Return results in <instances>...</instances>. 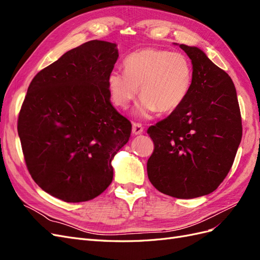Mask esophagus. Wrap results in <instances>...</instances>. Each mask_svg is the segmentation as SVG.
<instances>
[{"label": "esophagus", "mask_w": 260, "mask_h": 260, "mask_svg": "<svg viewBox=\"0 0 260 260\" xmlns=\"http://www.w3.org/2000/svg\"><path fill=\"white\" fill-rule=\"evenodd\" d=\"M143 132V127L141 123H137V122H133L132 123V133L135 136L141 135V133Z\"/></svg>", "instance_id": "34e87169"}]
</instances>
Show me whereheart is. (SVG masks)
<instances>
[{
  "mask_svg": "<svg viewBox=\"0 0 260 260\" xmlns=\"http://www.w3.org/2000/svg\"><path fill=\"white\" fill-rule=\"evenodd\" d=\"M124 72L114 70L108 76V90L114 104L125 108L138 94L136 114L142 118L155 112L176 111L191 90L193 69L188 58L179 52L156 48L140 49L123 61Z\"/></svg>",
  "mask_w": 260,
  "mask_h": 260,
  "instance_id": "1",
  "label": "heart"
}]
</instances>
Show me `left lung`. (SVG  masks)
Wrapping results in <instances>:
<instances>
[{"instance_id":"8db88e82","label":"left lung","mask_w":260,"mask_h":260,"mask_svg":"<svg viewBox=\"0 0 260 260\" xmlns=\"http://www.w3.org/2000/svg\"><path fill=\"white\" fill-rule=\"evenodd\" d=\"M193 66L186 100L147 133L154 152L147 176L159 192L194 199L214 192L230 171L242 139L234 83L201 49L179 45Z\"/></svg>"}]
</instances>
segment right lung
I'll list each match as a JSON object with an SVG mask.
<instances>
[{"mask_svg": "<svg viewBox=\"0 0 260 260\" xmlns=\"http://www.w3.org/2000/svg\"><path fill=\"white\" fill-rule=\"evenodd\" d=\"M115 43L92 40L66 52L31 81L17 130L27 168L43 191L86 202L112 183V160L131 122L111 103Z\"/></svg>", "mask_w": 260, "mask_h": 260, "instance_id": "add662e5", "label": "right lung"}]
</instances>
